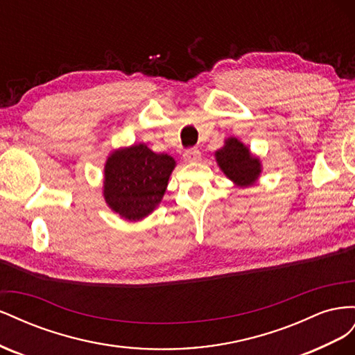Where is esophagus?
Returning <instances> with one entry per match:
<instances>
[{
  "label": "esophagus",
  "mask_w": 355,
  "mask_h": 355,
  "mask_svg": "<svg viewBox=\"0 0 355 355\" xmlns=\"http://www.w3.org/2000/svg\"><path fill=\"white\" fill-rule=\"evenodd\" d=\"M200 158H201V153L197 148H191L184 153V159L188 161V163H197V161H200Z\"/></svg>",
  "instance_id": "34e87169"
}]
</instances>
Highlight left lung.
Wrapping results in <instances>:
<instances>
[{
    "mask_svg": "<svg viewBox=\"0 0 355 355\" xmlns=\"http://www.w3.org/2000/svg\"><path fill=\"white\" fill-rule=\"evenodd\" d=\"M219 168L235 187L247 188L254 185L262 173L261 158L252 154L240 139L230 136L223 146L214 153Z\"/></svg>",
    "mask_w": 355,
    "mask_h": 355,
    "instance_id": "obj_1",
    "label": "left lung"
}]
</instances>
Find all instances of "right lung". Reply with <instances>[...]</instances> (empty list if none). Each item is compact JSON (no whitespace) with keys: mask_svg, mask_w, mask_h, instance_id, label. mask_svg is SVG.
Segmentation results:
<instances>
[{"mask_svg":"<svg viewBox=\"0 0 355 355\" xmlns=\"http://www.w3.org/2000/svg\"><path fill=\"white\" fill-rule=\"evenodd\" d=\"M175 167L173 157L145 144L114 149L103 168L105 202L125 220L145 219L163 200Z\"/></svg>","mask_w":355,"mask_h":355,"instance_id":"obj_1","label":"right lung"}]
</instances>
